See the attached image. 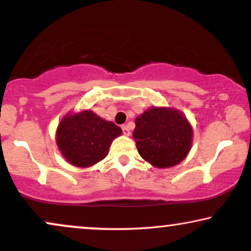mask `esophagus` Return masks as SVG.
Here are the masks:
<instances>
[{
	"mask_svg": "<svg viewBox=\"0 0 251 251\" xmlns=\"http://www.w3.org/2000/svg\"><path fill=\"white\" fill-rule=\"evenodd\" d=\"M122 132H123V135L129 136V135H130V130H129L128 126H122Z\"/></svg>",
	"mask_w": 251,
	"mask_h": 251,
	"instance_id": "obj_1",
	"label": "esophagus"
}]
</instances>
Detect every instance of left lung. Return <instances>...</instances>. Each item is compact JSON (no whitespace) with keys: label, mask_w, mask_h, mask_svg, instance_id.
I'll list each match as a JSON object with an SVG mask.
<instances>
[{"label":"left lung","mask_w":251,"mask_h":251,"mask_svg":"<svg viewBox=\"0 0 251 251\" xmlns=\"http://www.w3.org/2000/svg\"><path fill=\"white\" fill-rule=\"evenodd\" d=\"M135 125L132 137L139 154L155 167L177 165L189 152L193 130L178 110L153 107L139 115Z\"/></svg>","instance_id":"8db88e82"}]
</instances>
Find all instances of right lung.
Masks as SVG:
<instances>
[{
	"label": "right lung",
	"mask_w": 251,
	"mask_h": 251,
	"mask_svg": "<svg viewBox=\"0 0 251 251\" xmlns=\"http://www.w3.org/2000/svg\"><path fill=\"white\" fill-rule=\"evenodd\" d=\"M121 133V128L115 123L85 110L62 120L56 142L63 157L71 165L90 167L106 157L113 139Z\"/></svg>",
	"instance_id": "add662e5"
}]
</instances>
